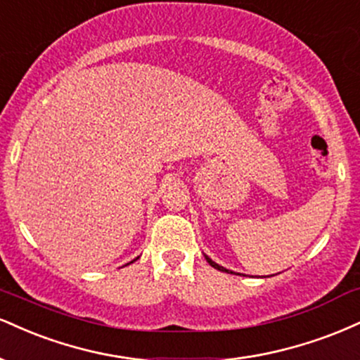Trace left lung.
Returning a JSON list of instances; mask_svg holds the SVG:
<instances>
[{
    "instance_id": "obj_1",
    "label": "left lung",
    "mask_w": 360,
    "mask_h": 360,
    "mask_svg": "<svg viewBox=\"0 0 360 360\" xmlns=\"http://www.w3.org/2000/svg\"><path fill=\"white\" fill-rule=\"evenodd\" d=\"M205 259H207V263H209L210 266H212V268H215V269H219V271H224V273H231V274H232V271H229V269L222 268V266H219L217 263H214V261H212V259H210V257H207V256H205Z\"/></svg>"
}]
</instances>
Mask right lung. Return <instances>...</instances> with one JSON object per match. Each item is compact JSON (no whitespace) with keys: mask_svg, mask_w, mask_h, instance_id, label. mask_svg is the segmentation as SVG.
<instances>
[{"mask_svg":"<svg viewBox=\"0 0 360 360\" xmlns=\"http://www.w3.org/2000/svg\"><path fill=\"white\" fill-rule=\"evenodd\" d=\"M136 259H138V257H136ZM136 259H134V261H136ZM131 263H133V261H131Z\"/></svg>","mask_w":360,"mask_h":360,"instance_id":"1","label":"right lung"}]
</instances>
